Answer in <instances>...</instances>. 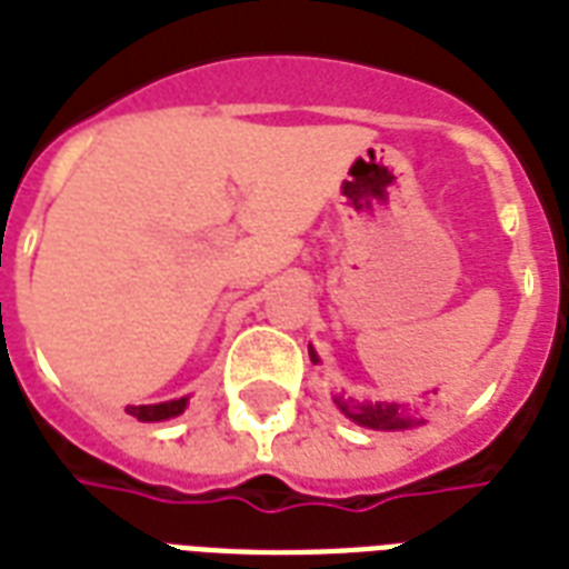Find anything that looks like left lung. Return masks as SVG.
I'll return each instance as SVG.
<instances>
[{
	"label": "left lung",
	"instance_id": "left-lung-1",
	"mask_svg": "<svg viewBox=\"0 0 569 569\" xmlns=\"http://www.w3.org/2000/svg\"><path fill=\"white\" fill-rule=\"evenodd\" d=\"M310 358H313V363L319 361L316 352H310ZM337 406H340L349 418L358 420L361 427H370V429H409L411 423H415V420L400 409V406H388V402H376V406H370V402L337 400Z\"/></svg>",
	"mask_w": 569,
	"mask_h": 569
}]
</instances>
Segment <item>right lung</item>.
<instances>
[{
	"label": "right lung",
	"instance_id": "add662e5",
	"mask_svg": "<svg viewBox=\"0 0 569 569\" xmlns=\"http://www.w3.org/2000/svg\"><path fill=\"white\" fill-rule=\"evenodd\" d=\"M188 406V400H169V402H158V406H128V415H133L137 420H167L181 415Z\"/></svg>",
	"mask_w": 569,
	"mask_h": 569
}]
</instances>
